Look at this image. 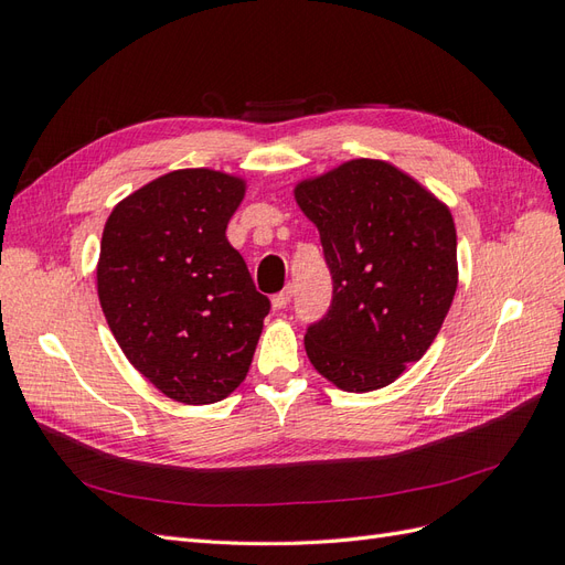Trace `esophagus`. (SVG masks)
<instances>
[{"mask_svg":"<svg viewBox=\"0 0 565 565\" xmlns=\"http://www.w3.org/2000/svg\"><path fill=\"white\" fill-rule=\"evenodd\" d=\"M292 297H295V289H292V287H285V289H282V292H278L276 297H273V299H270V303H273V309H276V311H278V309H285V306H287L289 301H292Z\"/></svg>","mask_w":565,"mask_h":565,"instance_id":"1","label":"esophagus"}]
</instances>
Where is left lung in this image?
<instances>
[{
  "mask_svg": "<svg viewBox=\"0 0 565 565\" xmlns=\"http://www.w3.org/2000/svg\"><path fill=\"white\" fill-rule=\"evenodd\" d=\"M332 273V303L303 337L334 386L367 393L419 361L457 289V233L431 191L384 160L358 158L295 185Z\"/></svg>",
  "mask_w": 565,
  "mask_h": 565,
  "instance_id": "1",
  "label": "left lung"
}]
</instances>
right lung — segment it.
Returning <instances> with one entry per match:
<instances>
[{
	"mask_svg": "<svg viewBox=\"0 0 565 565\" xmlns=\"http://www.w3.org/2000/svg\"><path fill=\"white\" fill-rule=\"evenodd\" d=\"M247 183L177 169L115 204L96 266L98 301L127 361L185 405L224 401L247 377L270 311L226 237Z\"/></svg>",
	"mask_w": 565,
	"mask_h": 565,
	"instance_id": "add662e5",
	"label": "right lung"
}]
</instances>
